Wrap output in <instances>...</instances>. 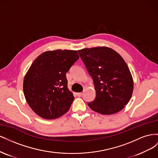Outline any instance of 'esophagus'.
<instances>
[{"label":"esophagus","mask_w":158,"mask_h":158,"mask_svg":"<svg viewBox=\"0 0 158 158\" xmlns=\"http://www.w3.org/2000/svg\"><path fill=\"white\" fill-rule=\"evenodd\" d=\"M76 95H77L78 97H81L82 95V92H80V93H77L76 94Z\"/></svg>","instance_id":"34e87169"}]
</instances>
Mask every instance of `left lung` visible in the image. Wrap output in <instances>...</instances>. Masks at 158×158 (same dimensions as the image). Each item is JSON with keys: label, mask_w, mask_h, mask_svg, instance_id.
Returning <instances> with one entry per match:
<instances>
[{"label": "left lung", "mask_w": 158, "mask_h": 158, "mask_svg": "<svg viewBox=\"0 0 158 158\" xmlns=\"http://www.w3.org/2000/svg\"><path fill=\"white\" fill-rule=\"evenodd\" d=\"M95 89V98L88 103L93 111L111 114L122 110L133 92V80L121 56L109 47L78 51Z\"/></svg>", "instance_id": "8db88e82"}]
</instances>
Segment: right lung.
<instances>
[{"mask_svg": "<svg viewBox=\"0 0 158 158\" xmlns=\"http://www.w3.org/2000/svg\"><path fill=\"white\" fill-rule=\"evenodd\" d=\"M79 59L76 51H46L33 61L23 80V94L40 117L54 119L69 111L74 99L66 73Z\"/></svg>", "mask_w": 158, "mask_h": 158, "instance_id": "add662e5", "label": "right lung"}]
</instances>
